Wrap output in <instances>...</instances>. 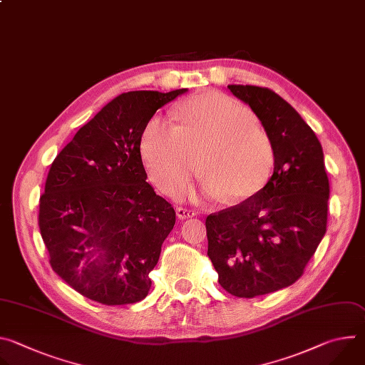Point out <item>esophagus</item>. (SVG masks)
Masks as SVG:
<instances>
[{"instance_id":"esophagus-1","label":"esophagus","mask_w":365,"mask_h":365,"mask_svg":"<svg viewBox=\"0 0 365 365\" xmlns=\"http://www.w3.org/2000/svg\"><path fill=\"white\" fill-rule=\"evenodd\" d=\"M176 215L179 220H187V218H192L196 215L195 211L192 210H186V207H182V206H178L176 207Z\"/></svg>"}]
</instances>
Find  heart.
Returning a JSON list of instances; mask_svg holds the SVG:
<instances>
[{"instance_id": "heart-1", "label": "heart", "mask_w": 365, "mask_h": 365, "mask_svg": "<svg viewBox=\"0 0 365 365\" xmlns=\"http://www.w3.org/2000/svg\"><path fill=\"white\" fill-rule=\"evenodd\" d=\"M178 124L155 115L141 135V155L151 179L165 190L185 183L196 170L206 196L238 202L267 180L274 153L269 134L240 101L203 92L176 110Z\"/></svg>"}]
</instances>
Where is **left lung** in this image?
Masks as SVG:
<instances>
[{
	"label": "left lung",
	"mask_w": 365,
	"mask_h": 365,
	"mask_svg": "<svg viewBox=\"0 0 365 365\" xmlns=\"http://www.w3.org/2000/svg\"><path fill=\"white\" fill-rule=\"evenodd\" d=\"M228 88L262 121L274 169L254 196L206 218L207 257L228 293L255 297L303 274L327 232L329 180L317 134L289 102L267 88Z\"/></svg>",
	"instance_id": "left-lung-1"
}]
</instances>
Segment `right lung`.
<instances>
[{"label":"right lung","instance_id":"add662e5","mask_svg":"<svg viewBox=\"0 0 365 365\" xmlns=\"http://www.w3.org/2000/svg\"><path fill=\"white\" fill-rule=\"evenodd\" d=\"M185 92L118 95L51 163L40 197V234L53 272L91 300L135 303L151 287L148 273L176 214L145 182L141 135L155 111Z\"/></svg>","mask_w":365,"mask_h":365}]
</instances>
